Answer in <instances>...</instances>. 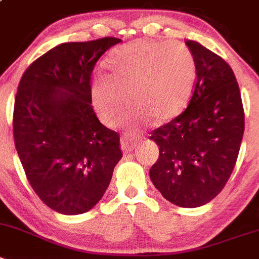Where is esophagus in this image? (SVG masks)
I'll use <instances>...</instances> for the list:
<instances>
[{
	"label": "esophagus",
	"instance_id": "34e87169",
	"mask_svg": "<svg viewBox=\"0 0 259 259\" xmlns=\"http://www.w3.org/2000/svg\"><path fill=\"white\" fill-rule=\"evenodd\" d=\"M120 146H122V150L124 151V153H130V151L134 150L135 146H136V141H135L131 136H123L122 139H120Z\"/></svg>",
	"mask_w": 259,
	"mask_h": 259
}]
</instances>
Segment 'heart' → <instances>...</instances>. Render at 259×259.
Returning <instances> with one entry per match:
<instances>
[{
  "label": "heart",
  "mask_w": 259,
  "mask_h": 259,
  "mask_svg": "<svg viewBox=\"0 0 259 259\" xmlns=\"http://www.w3.org/2000/svg\"><path fill=\"white\" fill-rule=\"evenodd\" d=\"M109 74H97L92 99L108 124L123 120L127 97L134 119L164 123L181 113L193 94L196 64L181 41L139 39L119 47L108 59Z\"/></svg>",
  "instance_id": "1"
}]
</instances>
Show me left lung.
<instances>
[{
  "label": "left lung",
  "mask_w": 259,
  "mask_h": 259,
  "mask_svg": "<svg viewBox=\"0 0 259 259\" xmlns=\"http://www.w3.org/2000/svg\"><path fill=\"white\" fill-rule=\"evenodd\" d=\"M186 45L196 64L193 96L181 114L151 132L159 158L150 179L168 201L195 208L214 199L229 181L245 119L231 66L198 42Z\"/></svg>",
  "instance_id": "obj_1"
}]
</instances>
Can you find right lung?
<instances>
[{"label": "right lung", "mask_w": 259, "mask_h": 259, "mask_svg": "<svg viewBox=\"0 0 259 259\" xmlns=\"http://www.w3.org/2000/svg\"><path fill=\"white\" fill-rule=\"evenodd\" d=\"M115 37L69 42L33 61L19 82L13 115L25 176L47 207L89 212L103 198L122 158L119 135L92 109V72Z\"/></svg>", "instance_id": "1"}]
</instances>
